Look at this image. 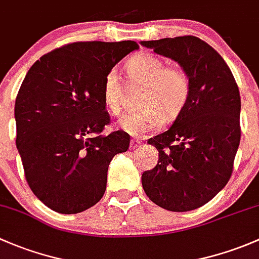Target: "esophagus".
I'll return each mask as SVG.
<instances>
[{
  "mask_svg": "<svg viewBox=\"0 0 259 259\" xmlns=\"http://www.w3.org/2000/svg\"><path fill=\"white\" fill-rule=\"evenodd\" d=\"M140 145H141L140 141H137V140H132V141H131L130 147H131V149H133V148H137L138 146H140Z\"/></svg>",
  "mask_w": 259,
  "mask_h": 259,
  "instance_id": "obj_1",
  "label": "esophagus"
}]
</instances>
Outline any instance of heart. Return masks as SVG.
Listing matches in <instances>:
<instances>
[{"mask_svg":"<svg viewBox=\"0 0 259 259\" xmlns=\"http://www.w3.org/2000/svg\"><path fill=\"white\" fill-rule=\"evenodd\" d=\"M127 83L131 89L142 87L141 108L126 114L119 127L135 137L158 131L163 122H172L182 113L191 97V81L183 68L167 66L166 61L149 53L133 56L124 66ZM126 87L116 71L105 76L102 98L105 107L113 116L122 112L126 100Z\"/></svg>","mask_w":259,"mask_h":259,"instance_id":"1","label":"heart"}]
</instances>
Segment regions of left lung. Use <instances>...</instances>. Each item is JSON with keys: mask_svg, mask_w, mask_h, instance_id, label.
Masks as SVG:
<instances>
[{"mask_svg": "<svg viewBox=\"0 0 259 259\" xmlns=\"http://www.w3.org/2000/svg\"><path fill=\"white\" fill-rule=\"evenodd\" d=\"M141 45L177 61L191 81V97L168 131L148 140L158 163L142 186L157 206L187 212L209 202L228 183L241 141V96L222 56L194 36Z\"/></svg>", "mask_w": 259, "mask_h": 259, "instance_id": "obj_1", "label": "left lung"}]
</instances>
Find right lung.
<instances>
[{
  "label": "right lung",
  "mask_w": 259,
  "mask_h": 259,
  "mask_svg": "<svg viewBox=\"0 0 259 259\" xmlns=\"http://www.w3.org/2000/svg\"><path fill=\"white\" fill-rule=\"evenodd\" d=\"M138 49L135 41L73 42L28 70L16 97V146L31 191L49 208L83 212L105 194L108 166L131 137L124 131L103 135L111 123L103 79Z\"/></svg>",
  "instance_id": "right-lung-1"
}]
</instances>
